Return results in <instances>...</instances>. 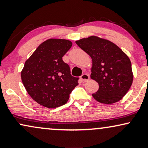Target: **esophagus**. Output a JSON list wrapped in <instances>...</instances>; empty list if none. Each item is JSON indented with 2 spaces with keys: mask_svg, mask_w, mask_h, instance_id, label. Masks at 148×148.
<instances>
[{
  "mask_svg": "<svg viewBox=\"0 0 148 148\" xmlns=\"http://www.w3.org/2000/svg\"><path fill=\"white\" fill-rule=\"evenodd\" d=\"M81 79H82V81H84V82H87L88 80L90 79V76L88 75V74H86V73H84V74H83L82 75H81Z\"/></svg>",
  "mask_w": 148,
  "mask_h": 148,
  "instance_id": "1",
  "label": "esophagus"
}]
</instances>
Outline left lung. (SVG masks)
I'll return each instance as SVG.
<instances>
[{"label":"left lung","mask_w":148,"mask_h":148,"mask_svg":"<svg viewBox=\"0 0 148 148\" xmlns=\"http://www.w3.org/2000/svg\"><path fill=\"white\" fill-rule=\"evenodd\" d=\"M76 43L92 60L90 77L99 84L93 97L107 104L120 101L133 81L129 57L113 42L96 36L81 39Z\"/></svg>","instance_id":"left-lung-1"}]
</instances>
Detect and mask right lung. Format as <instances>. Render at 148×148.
<instances>
[{
  "mask_svg": "<svg viewBox=\"0 0 148 148\" xmlns=\"http://www.w3.org/2000/svg\"><path fill=\"white\" fill-rule=\"evenodd\" d=\"M72 43L67 40L49 39L37 47L25 61L21 76L23 86L36 102L47 108L65 104L79 85V77L71 74L62 57Z\"/></svg>",
  "mask_w": 148,
  "mask_h": 148,
  "instance_id": "obj_1",
  "label": "right lung"
}]
</instances>
